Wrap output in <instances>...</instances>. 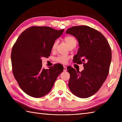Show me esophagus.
I'll use <instances>...</instances> for the list:
<instances>
[{
  "instance_id": "obj_1",
  "label": "esophagus",
  "mask_w": 122,
  "mask_h": 122,
  "mask_svg": "<svg viewBox=\"0 0 122 122\" xmlns=\"http://www.w3.org/2000/svg\"><path fill=\"white\" fill-rule=\"evenodd\" d=\"M67 67H66V66H63V71H67Z\"/></svg>"
}]
</instances>
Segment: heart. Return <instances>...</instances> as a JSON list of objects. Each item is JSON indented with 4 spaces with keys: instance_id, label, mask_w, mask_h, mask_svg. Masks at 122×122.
<instances>
[{
    "instance_id": "obj_1",
    "label": "heart",
    "mask_w": 122,
    "mask_h": 122,
    "mask_svg": "<svg viewBox=\"0 0 122 122\" xmlns=\"http://www.w3.org/2000/svg\"><path fill=\"white\" fill-rule=\"evenodd\" d=\"M64 41H65L66 44H67V45L69 48H70V47H71L72 46H75L76 45V42H77L76 39L74 38V36H65V38H64ZM57 44V41H55V42H54L52 46L53 50L55 49V48H56ZM68 59H69L68 57L66 56H59L55 58V61L59 63L65 64L67 62Z\"/></svg>"
}]
</instances>
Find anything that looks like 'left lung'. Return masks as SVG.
<instances>
[{
    "instance_id": "obj_1",
    "label": "left lung",
    "mask_w": 122,
    "mask_h": 122,
    "mask_svg": "<svg viewBox=\"0 0 122 122\" xmlns=\"http://www.w3.org/2000/svg\"><path fill=\"white\" fill-rule=\"evenodd\" d=\"M66 34L75 36L79 48L73 62L83 63L81 72L69 66L68 86L78 97L85 98L94 95L102 86L108 75L111 61V51L108 41L100 32L87 26H74Z\"/></svg>"
}]
</instances>
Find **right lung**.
<instances>
[{
	"instance_id": "add662e5",
	"label": "right lung",
	"mask_w": 122,
	"mask_h": 122,
	"mask_svg": "<svg viewBox=\"0 0 122 122\" xmlns=\"http://www.w3.org/2000/svg\"><path fill=\"white\" fill-rule=\"evenodd\" d=\"M64 30L32 26L21 33L11 53L12 71L20 88L28 95L39 98L50 92L63 71L59 63L42 68L41 57L50 56L52 46Z\"/></svg>"
}]
</instances>
